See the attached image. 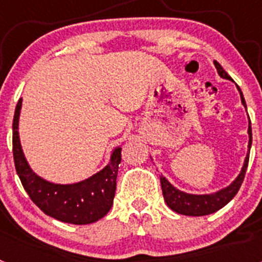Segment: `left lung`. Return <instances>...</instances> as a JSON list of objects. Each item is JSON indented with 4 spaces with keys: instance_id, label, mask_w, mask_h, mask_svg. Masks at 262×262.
<instances>
[{
    "instance_id": "obj_1",
    "label": "left lung",
    "mask_w": 262,
    "mask_h": 262,
    "mask_svg": "<svg viewBox=\"0 0 262 262\" xmlns=\"http://www.w3.org/2000/svg\"><path fill=\"white\" fill-rule=\"evenodd\" d=\"M215 67L217 69V73L221 75V77L227 78V80H232L228 76L226 71L222 68V66L217 61H214ZM240 92V97H242L243 105L247 108V103L243 97L242 89L237 86ZM248 134H249V145H248V155L245 157L244 166H243L242 172L237 176L235 181L230 185L228 187L223 189V190L217 191L214 194H206V195H194V194H186L184 191L178 190L174 186L169 184L168 180L165 177H160L161 181V187H163V195L165 200L166 205L173 210V211L178 212L182 215H189V216H203V215H209L212 212L221 210L222 207L227 205L232 200L233 196L237 194L240 186H242L243 181H244L245 172L248 168V161H249V151H251L252 145V128H251V119H249V127H248Z\"/></svg>"
}]
</instances>
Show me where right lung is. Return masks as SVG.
<instances>
[{"instance_id": "right-lung-1", "label": "right lung", "mask_w": 262, "mask_h": 262, "mask_svg": "<svg viewBox=\"0 0 262 262\" xmlns=\"http://www.w3.org/2000/svg\"><path fill=\"white\" fill-rule=\"evenodd\" d=\"M20 107L22 99L18 101L13 119V156L18 177L32 202L64 223L90 224L105 216L114 201L122 148L114 149L110 163L93 177L73 185L51 184L32 172L25 159L18 135Z\"/></svg>"}]
</instances>
